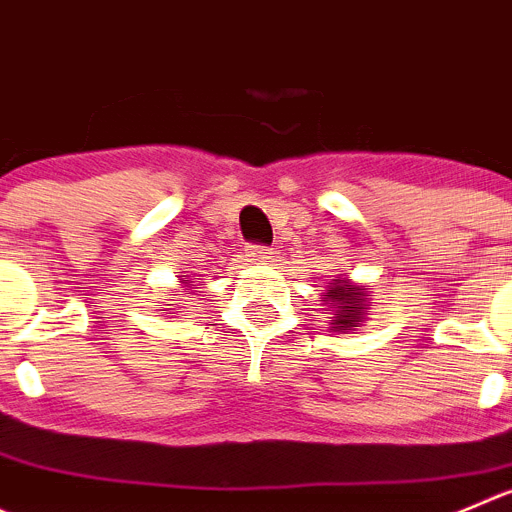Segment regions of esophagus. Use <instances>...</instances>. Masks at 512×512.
<instances>
[{"instance_id": "1", "label": "esophagus", "mask_w": 512, "mask_h": 512, "mask_svg": "<svg viewBox=\"0 0 512 512\" xmlns=\"http://www.w3.org/2000/svg\"><path fill=\"white\" fill-rule=\"evenodd\" d=\"M246 259L248 261L274 259V248H271V246H259V243H251V246H246Z\"/></svg>"}]
</instances>
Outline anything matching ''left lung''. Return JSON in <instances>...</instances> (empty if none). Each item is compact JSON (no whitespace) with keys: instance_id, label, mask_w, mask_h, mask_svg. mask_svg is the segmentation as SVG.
<instances>
[{"instance_id":"1","label":"left lung","mask_w":512,"mask_h":512,"mask_svg":"<svg viewBox=\"0 0 512 512\" xmlns=\"http://www.w3.org/2000/svg\"><path fill=\"white\" fill-rule=\"evenodd\" d=\"M326 299L332 301V309L337 314L332 316L334 319V329H352L357 321H362L364 314V291L357 289V286H349V281H339L334 286H329L326 291Z\"/></svg>"}]
</instances>
